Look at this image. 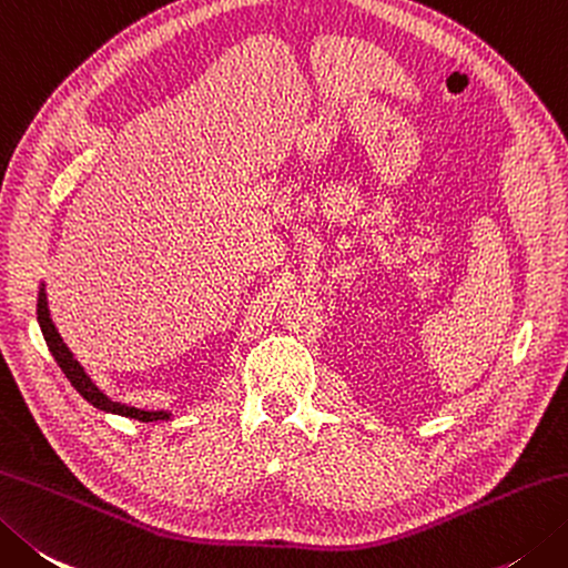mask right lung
<instances>
[{
    "label": "right lung",
    "instance_id": "add662e5",
    "mask_svg": "<svg viewBox=\"0 0 568 568\" xmlns=\"http://www.w3.org/2000/svg\"><path fill=\"white\" fill-rule=\"evenodd\" d=\"M37 320H39V327H41V335L49 344V352L53 354L55 364L61 366V372L65 374V379L73 384V388L78 394H81L88 404H93L95 408L105 410V414H118V416H125V418H135L140 424H152V420H166L172 418L170 410H142L135 406H125V404H118L113 398H108L100 388L93 384L91 376L85 374V369L78 359L73 357V352L65 347L63 337L59 335V329H55L51 313H49V300H47V287H39V303H37Z\"/></svg>",
    "mask_w": 568,
    "mask_h": 568
}]
</instances>
